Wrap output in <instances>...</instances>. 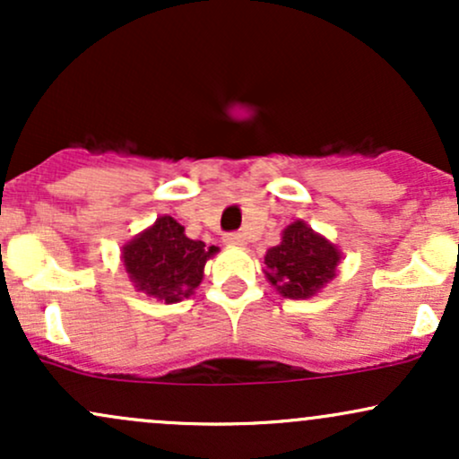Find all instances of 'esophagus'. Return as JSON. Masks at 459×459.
<instances>
[{
  "label": "esophagus",
  "instance_id": "obj_1",
  "mask_svg": "<svg viewBox=\"0 0 459 459\" xmlns=\"http://www.w3.org/2000/svg\"><path fill=\"white\" fill-rule=\"evenodd\" d=\"M224 244L226 246H244L246 244V235L239 233V230H233V233L224 235Z\"/></svg>",
  "mask_w": 459,
  "mask_h": 459
}]
</instances>
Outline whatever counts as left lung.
<instances>
[{
  "mask_svg": "<svg viewBox=\"0 0 459 459\" xmlns=\"http://www.w3.org/2000/svg\"><path fill=\"white\" fill-rule=\"evenodd\" d=\"M339 261V250L328 239L304 222H293L284 229L281 244L267 250L265 276L284 298L304 299L334 278Z\"/></svg>",
  "mask_w": 459,
  "mask_h": 459,
  "instance_id": "left-lung-1",
  "label": "left lung"
}]
</instances>
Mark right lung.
Here are the masks:
<instances>
[{
	"label": "right lung",
	"mask_w": 459,
	"mask_h": 459,
	"mask_svg": "<svg viewBox=\"0 0 459 459\" xmlns=\"http://www.w3.org/2000/svg\"><path fill=\"white\" fill-rule=\"evenodd\" d=\"M215 252V246L189 239L175 218L161 215L123 247V261L138 291L170 304L192 296L203 281L204 263Z\"/></svg>",
	"instance_id": "add662e5"
}]
</instances>
